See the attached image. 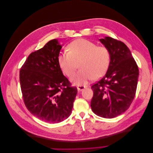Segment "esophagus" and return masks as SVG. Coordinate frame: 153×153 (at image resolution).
Returning a JSON list of instances; mask_svg holds the SVG:
<instances>
[{"mask_svg":"<svg viewBox=\"0 0 153 153\" xmlns=\"http://www.w3.org/2000/svg\"><path fill=\"white\" fill-rule=\"evenodd\" d=\"M87 87L84 86V85H78L77 86V89L78 91H81L82 90H84V89H85Z\"/></svg>","mask_w":153,"mask_h":153,"instance_id":"esophagus-1","label":"esophagus"}]
</instances>
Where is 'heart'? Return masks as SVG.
I'll list each match as a JSON object with an SVG mask.
<instances>
[{
	"label": "heart",
	"mask_w": 153,
	"mask_h": 153,
	"mask_svg": "<svg viewBox=\"0 0 153 153\" xmlns=\"http://www.w3.org/2000/svg\"><path fill=\"white\" fill-rule=\"evenodd\" d=\"M68 52L60 53L57 57L59 66L66 76L70 77L75 73L79 63L80 71L71 78L77 85H83L94 79L103 76L109 68L111 55L104 46H97L85 39H78L69 43Z\"/></svg>",
	"instance_id": "b5f03b06"
}]
</instances>
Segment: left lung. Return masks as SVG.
I'll use <instances>...</instances> for the list:
<instances>
[{
	"mask_svg": "<svg viewBox=\"0 0 153 153\" xmlns=\"http://www.w3.org/2000/svg\"><path fill=\"white\" fill-rule=\"evenodd\" d=\"M111 55L105 75L91 86V107L95 114L114 118L129 108L135 96L139 71L130 50L121 41L110 37L100 39Z\"/></svg>",
	"mask_w": 153,
	"mask_h": 153,
	"instance_id": "left-lung-1",
	"label": "left lung"
}]
</instances>
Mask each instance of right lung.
Here are the masks:
<instances>
[{
    "mask_svg": "<svg viewBox=\"0 0 153 153\" xmlns=\"http://www.w3.org/2000/svg\"><path fill=\"white\" fill-rule=\"evenodd\" d=\"M62 47L52 39L32 52L20 70L23 100L38 119L58 123L70 115L77 94L60 68L57 57Z\"/></svg>",
    "mask_w": 153,
    "mask_h": 153,
    "instance_id": "right-lung-1",
    "label": "right lung"
}]
</instances>
